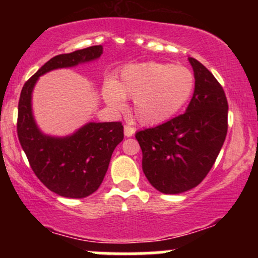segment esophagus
I'll use <instances>...</instances> for the list:
<instances>
[{
	"instance_id": "obj_1",
	"label": "esophagus",
	"mask_w": 258,
	"mask_h": 258,
	"mask_svg": "<svg viewBox=\"0 0 258 258\" xmlns=\"http://www.w3.org/2000/svg\"><path fill=\"white\" fill-rule=\"evenodd\" d=\"M123 131H125L126 137H132V136L135 135V128L130 125H125V127H123Z\"/></svg>"
}]
</instances>
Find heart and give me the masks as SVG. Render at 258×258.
<instances>
[{
	"label": "heart",
	"instance_id": "b5f03b06",
	"mask_svg": "<svg viewBox=\"0 0 258 258\" xmlns=\"http://www.w3.org/2000/svg\"><path fill=\"white\" fill-rule=\"evenodd\" d=\"M194 90L195 76L189 69L149 61L126 67L119 84L106 82L104 98L114 108H121L123 98H135L136 119L144 125H158L176 115Z\"/></svg>",
	"mask_w": 258,
	"mask_h": 258
}]
</instances>
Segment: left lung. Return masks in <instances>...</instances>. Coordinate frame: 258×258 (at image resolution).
Segmentation results:
<instances>
[{
	"mask_svg": "<svg viewBox=\"0 0 258 258\" xmlns=\"http://www.w3.org/2000/svg\"><path fill=\"white\" fill-rule=\"evenodd\" d=\"M189 61L195 90L186 111L136 133L143 172L164 194H179L200 184L214 166L228 131L223 87L200 61Z\"/></svg>",
	"mask_w": 258,
	"mask_h": 258,
	"instance_id": "left-lung-1",
	"label": "left lung"
}]
</instances>
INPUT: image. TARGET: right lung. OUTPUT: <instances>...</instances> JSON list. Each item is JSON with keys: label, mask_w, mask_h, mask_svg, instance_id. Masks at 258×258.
Segmentation results:
<instances>
[{"label": "right lung", "mask_w": 258, "mask_h": 258, "mask_svg": "<svg viewBox=\"0 0 258 258\" xmlns=\"http://www.w3.org/2000/svg\"><path fill=\"white\" fill-rule=\"evenodd\" d=\"M103 47L91 46L49 59L23 86L18 104L17 132L20 146L36 177L53 193L81 199L97 190L108 170L112 152L123 139L117 122H90L70 137L53 138L37 128L31 112V92L38 76L58 68L100 57Z\"/></svg>", "instance_id": "obj_1"}]
</instances>
